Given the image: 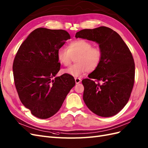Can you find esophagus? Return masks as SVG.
<instances>
[{
	"mask_svg": "<svg viewBox=\"0 0 148 148\" xmlns=\"http://www.w3.org/2000/svg\"><path fill=\"white\" fill-rule=\"evenodd\" d=\"M75 82L76 84H79L81 82V79L80 78H78V77L75 78Z\"/></svg>",
	"mask_w": 148,
	"mask_h": 148,
	"instance_id": "obj_1",
	"label": "esophagus"
}]
</instances>
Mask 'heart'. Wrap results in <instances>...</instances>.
<instances>
[{
    "label": "heart",
    "mask_w": 148,
    "mask_h": 148,
    "mask_svg": "<svg viewBox=\"0 0 148 148\" xmlns=\"http://www.w3.org/2000/svg\"><path fill=\"white\" fill-rule=\"evenodd\" d=\"M102 51L99 47L92 46L90 41L85 40L71 41L67 49L61 48L58 50L57 58L61 64L68 66L75 59V64L62 70V73L74 77H79L87 71H95L102 60Z\"/></svg>",
    "instance_id": "1"
}]
</instances>
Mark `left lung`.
I'll list each match as a JSON object with an SVG mask.
<instances>
[{
  "instance_id": "8db88e82",
  "label": "left lung",
  "mask_w": 148,
  "mask_h": 148,
  "mask_svg": "<svg viewBox=\"0 0 148 148\" xmlns=\"http://www.w3.org/2000/svg\"><path fill=\"white\" fill-rule=\"evenodd\" d=\"M75 37L97 42L103 53L99 67L82 81L84 102L99 116L115 115L128 102L134 86L132 53L121 36L106 27L82 29Z\"/></svg>"
}]
</instances>
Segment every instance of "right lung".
<instances>
[{
    "label": "right lung",
    "instance_id": "1",
    "mask_svg": "<svg viewBox=\"0 0 148 148\" xmlns=\"http://www.w3.org/2000/svg\"><path fill=\"white\" fill-rule=\"evenodd\" d=\"M70 38L64 29L36 28L20 45L14 58V83L20 100L39 119L56 114L75 84L73 76L67 74L53 79L60 70L58 50Z\"/></svg>",
    "mask_w": 148,
    "mask_h": 148
}]
</instances>
